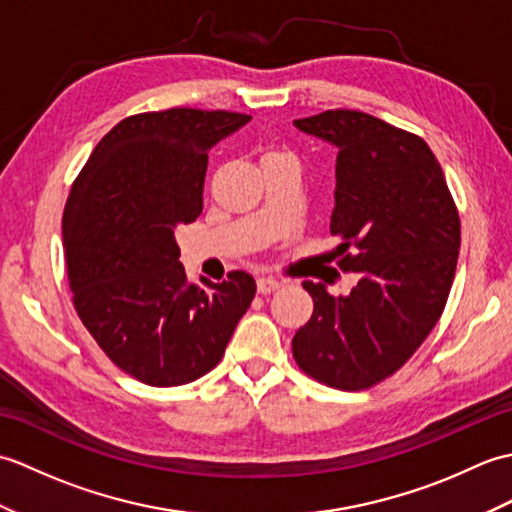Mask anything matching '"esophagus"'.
<instances>
[{
  "label": "esophagus",
  "mask_w": 512,
  "mask_h": 512,
  "mask_svg": "<svg viewBox=\"0 0 512 512\" xmlns=\"http://www.w3.org/2000/svg\"><path fill=\"white\" fill-rule=\"evenodd\" d=\"M281 286V281L275 277H259L257 279V290L262 292V295H268V292H273Z\"/></svg>",
  "instance_id": "obj_1"
}]
</instances>
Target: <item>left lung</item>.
Returning <instances> with one entry per match:
<instances>
[{
	"mask_svg": "<svg viewBox=\"0 0 512 512\" xmlns=\"http://www.w3.org/2000/svg\"><path fill=\"white\" fill-rule=\"evenodd\" d=\"M336 147L330 233L350 295L303 281L314 312L292 339V356L321 383L358 391L391 376L438 323L460 250V217L440 162L422 138L354 110L295 121Z\"/></svg>",
	"mask_w": 512,
	"mask_h": 512,
	"instance_id": "left-lung-1",
	"label": "left lung"
}]
</instances>
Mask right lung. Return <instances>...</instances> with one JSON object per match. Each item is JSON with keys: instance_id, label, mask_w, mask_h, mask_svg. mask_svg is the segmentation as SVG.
Masks as SVG:
<instances>
[{"instance_id": "obj_1", "label": "right lung", "mask_w": 512, "mask_h": 512, "mask_svg": "<svg viewBox=\"0 0 512 512\" xmlns=\"http://www.w3.org/2000/svg\"><path fill=\"white\" fill-rule=\"evenodd\" d=\"M248 121L187 107L123 118L72 184L63 248L74 308L140 383L176 387L211 372L255 297L244 270L191 284L176 242L202 211L209 151Z\"/></svg>"}]
</instances>
